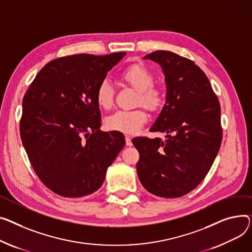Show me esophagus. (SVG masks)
<instances>
[{
  "instance_id": "34e87169",
  "label": "esophagus",
  "mask_w": 252,
  "mask_h": 252,
  "mask_svg": "<svg viewBox=\"0 0 252 252\" xmlns=\"http://www.w3.org/2000/svg\"><path fill=\"white\" fill-rule=\"evenodd\" d=\"M126 146H131L132 143H131V139L129 136H126Z\"/></svg>"
}]
</instances>
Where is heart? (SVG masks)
<instances>
[{
    "label": "heart",
    "instance_id": "obj_1",
    "mask_svg": "<svg viewBox=\"0 0 252 252\" xmlns=\"http://www.w3.org/2000/svg\"><path fill=\"white\" fill-rule=\"evenodd\" d=\"M121 78L133 89L138 91L136 102L142 104L149 110H157L163 104V92L160 88L153 85L154 76L146 66L142 64H132L125 70ZM113 87L104 80L99 84L96 90L97 104L104 109L111 107L113 103ZM148 121V115L143 108L129 110H117L109 115L106 121V126L111 130L121 131L126 135L138 132Z\"/></svg>",
    "mask_w": 252,
    "mask_h": 252
}]
</instances>
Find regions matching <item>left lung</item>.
Returning a JSON list of instances; mask_svg holds the SVG:
<instances>
[{
	"instance_id": "1",
	"label": "left lung",
	"mask_w": 252,
	"mask_h": 252,
	"mask_svg": "<svg viewBox=\"0 0 252 252\" xmlns=\"http://www.w3.org/2000/svg\"><path fill=\"white\" fill-rule=\"evenodd\" d=\"M158 63L166 81V104L152 131L166 140L132 139L140 159L137 172L143 187L162 197H179L204 180L222 143L221 106L202 69L189 59L166 50L147 55Z\"/></svg>"
}]
</instances>
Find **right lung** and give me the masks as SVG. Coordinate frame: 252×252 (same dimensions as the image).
Masks as SVG:
<instances>
[{
	"label": "right lung",
	"instance_id": "add662e5",
	"mask_svg": "<svg viewBox=\"0 0 252 252\" xmlns=\"http://www.w3.org/2000/svg\"><path fill=\"white\" fill-rule=\"evenodd\" d=\"M126 53L80 54L47 63L22 101L20 136L44 186L64 197L95 192L123 148L120 131L103 132L96 90Z\"/></svg>",
	"mask_w": 252,
	"mask_h": 252
}]
</instances>
